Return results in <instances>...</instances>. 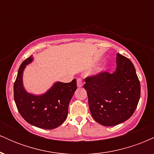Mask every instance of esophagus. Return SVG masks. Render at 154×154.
<instances>
[{
	"label": "esophagus",
	"mask_w": 154,
	"mask_h": 154,
	"mask_svg": "<svg viewBox=\"0 0 154 154\" xmlns=\"http://www.w3.org/2000/svg\"><path fill=\"white\" fill-rule=\"evenodd\" d=\"M77 85L78 88H82L83 86V82L81 79H77Z\"/></svg>",
	"instance_id": "obj_1"
}]
</instances>
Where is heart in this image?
<instances>
[{
    "instance_id": "obj_1",
    "label": "heart",
    "mask_w": 154,
    "mask_h": 154,
    "mask_svg": "<svg viewBox=\"0 0 154 154\" xmlns=\"http://www.w3.org/2000/svg\"><path fill=\"white\" fill-rule=\"evenodd\" d=\"M103 69V67H100V68H99L98 70H97V72H100Z\"/></svg>"
}]
</instances>
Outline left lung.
I'll return each instance as SVG.
<instances>
[{"mask_svg": "<svg viewBox=\"0 0 154 154\" xmlns=\"http://www.w3.org/2000/svg\"><path fill=\"white\" fill-rule=\"evenodd\" d=\"M116 61L113 73L106 72L87 77L84 85L92 116L106 127L130 119L140 97V85L133 63L119 53Z\"/></svg>", "mask_w": 154, "mask_h": 154, "instance_id": "1", "label": "left lung"}]
</instances>
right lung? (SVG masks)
I'll return each mask as SVG.
<instances>
[{
    "mask_svg": "<svg viewBox=\"0 0 154 154\" xmlns=\"http://www.w3.org/2000/svg\"><path fill=\"white\" fill-rule=\"evenodd\" d=\"M32 56L24 60L18 70L14 85V96L17 109L26 122L37 128L52 130L61 125L68 114V107L77 90V81L56 82L45 93H28L23 85V72L33 61Z\"/></svg>",
    "mask_w": 154,
    "mask_h": 154,
    "instance_id": "add662e5",
    "label": "right lung"
}]
</instances>
